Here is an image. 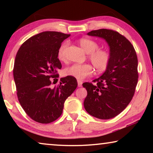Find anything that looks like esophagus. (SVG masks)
<instances>
[{"mask_svg":"<svg viewBox=\"0 0 153 153\" xmlns=\"http://www.w3.org/2000/svg\"><path fill=\"white\" fill-rule=\"evenodd\" d=\"M77 84H78V87H81L82 85V82L80 80H77Z\"/></svg>","mask_w":153,"mask_h":153,"instance_id":"34e87169","label":"esophagus"}]
</instances>
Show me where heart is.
Masks as SVG:
<instances>
[{
    "label": "heart",
    "instance_id": "b5f03b06",
    "mask_svg": "<svg viewBox=\"0 0 153 153\" xmlns=\"http://www.w3.org/2000/svg\"><path fill=\"white\" fill-rule=\"evenodd\" d=\"M79 45L86 53L89 54V59L93 65L98 71L106 70L110 63L111 55L107 51L97 50L98 45L91 39L82 38L79 40ZM68 46V42H65L58 49V58L60 60L65 59V52ZM93 72V67L88 63L74 64L66 67L63 70V75L71 76L77 79H83L84 77L90 76Z\"/></svg>",
    "mask_w": 153,
    "mask_h": 153
}]
</instances>
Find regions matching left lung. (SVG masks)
I'll list each match as a JSON object with an SVG mask.
<instances>
[{
	"instance_id": "8db88e82",
	"label": "left lung",
	"mask_w": 153,
	"mask_h": 153,
	"mask_svg": "<svg viewBox=\"0 0 153 153\" xmlns=\"http://www.w3.org/2000/svg\"><path fill=\"white\" fill-rule=\"evenodd\" d=\"M87 35L104 39L109 47V65L101 76L85 82L88 94L84 102L90 115L100 120L115 117L132 99L138 83V58L134 46L123 36L107 29L92 30Z\"/></svg>"
}]
</instances>
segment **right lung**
Here are the masks:
<instances>
[{
  "instance_id": "1",
  "label": "right lung",
  "mask_w": 153,
  "mask_h": 153,
  "mask_svg": "<svg viewBox=\"0 0 153 153\" xmlns=\"http://www.w3.org/2000/svg\"><path fill=\"white\" fill-rule=\"evenodd\" d=\"M70 34L44 32L27 39L21 46L14 62L13 77L19 103L30 118L49 123L60 117L64 102L77 86L75 77H62L57 86L51 80L59 77L61 63L58 49Z\"/></svg>"
}]
</instances>
